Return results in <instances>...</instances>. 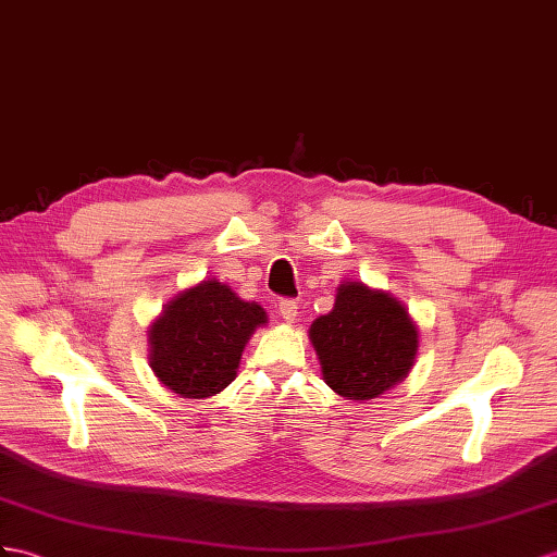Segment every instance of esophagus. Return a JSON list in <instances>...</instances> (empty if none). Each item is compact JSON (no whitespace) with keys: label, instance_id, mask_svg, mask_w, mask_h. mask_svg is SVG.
I'll list each match as a JSON object with an SVG mask.
<instances>
[{"label":"esophagus","instance_id":"esophagus-1","mask_svg":"<svg viewBox=\"0 0 557 557\" xmlns=\"http://www.w3.org/2000/svg\"><path fill=\"white\" fill-rule=\"evenodd\" d=\"M280 315H282V320L284 322H294L296 320V315H298V306H296V301H280Z\"/></svg>","mask_w":557,"mask_h":557}]
</instances>
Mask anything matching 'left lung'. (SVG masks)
<instances>
[{"mask_svg": "<svg viewBox=\"0 0 557 557\" xmlns=\"http://www.w3.org/2000/svg\"><path fill=\"white\" fill-rule=\"evenodd\" d=\"M310 341L326 386L346 400H374L409 374L419 332L397 298L344 282L334 310L310 324Z\"/></svg>", "mask_w": 557, "mask_h": 557, "instance_id": "left-lung-1", "label": "left lung"}]
</instances>
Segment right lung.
Returning a JSON list of instances; mask_svg holds the SVG:
<instances>
[{"label": "right lung", "instance_id": "obj_1", "mask_svg": "<svg viewBox=\"0 0 557 557\" xmlns=\"http://www.w3.org/2000/svg\"><path fill=\"white\" fill-rule=\"evenodd\" d=\"M265 310L219 280H202L169 301L150 326V367L169 391L202 400L231 386L242 350Z\"/></svg>", "mask_w": 557, "mask_h": 557}]
</instances>
